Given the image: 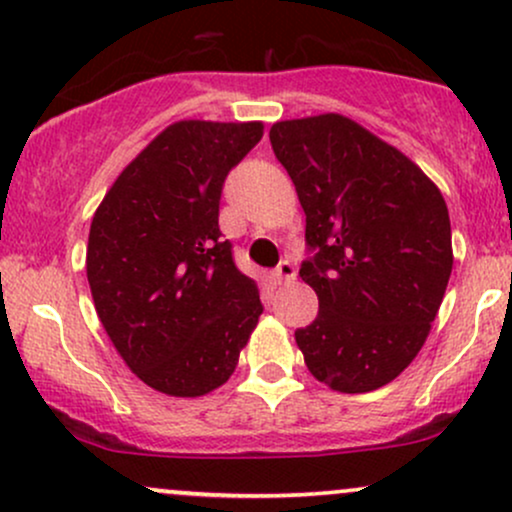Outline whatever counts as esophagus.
Here are the masks:
<instances>
[{
	"label": "esophagus",
	"instance_id": "34e87169",
	"mask_svg": "<svg viewBox=\"0 0 512 512\" xmlns=\"http://www.w3.org/2000/svg\"><path fill=\"white\" fill-rule=\"evenodd\" d=\"M274 276H276V281H279V284H289V281L296 279V267H293L289 260L279 262V267L274 269Z\"/></svg>",
	"mask_w": 512,
	"mask_h": 512
}]
</instances>
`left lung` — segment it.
<instances>
[{
    "label": "left lung",
    "instance_id": "left-lung-1",
    "mask_svg": "<svg viewBox=\"0 0 512 512\" xmlns=\"http://www.w3.org/2000/svg\"><path fill=\"white\" fill-rule=\"evenodd\" d=\"M269 142L305 211L301 279L320 310L296 332L315 380L378 390L424 346L452 272L448 204L428 175L351 117L274 122Z\"/></svg>",
    "mask_w": 512,
    "mask_h": 512
}]
</instances>
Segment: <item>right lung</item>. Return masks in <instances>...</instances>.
Returning <instances> with one entry per match:
<instances>
[{"mask_svg": "<svg viewBox=\"0 0 512 512\" xmlns=\"http://www.w3.org/2000/svg\"><path fill=\"white\" fill-rule=\"evenodd\" d=\"M262 134V122H173L93 214L96 313L127 368L163 395L202 397L226 383L262 315L255 279L219 231L223 180Z\"/></svg>", "mask_w": 512, "mask_h": 512, "instance_id": "right-lung-1", "label": "right lung"}]
</instances>
